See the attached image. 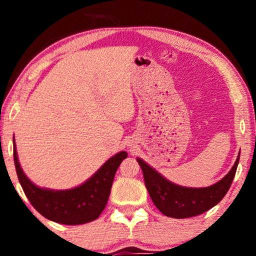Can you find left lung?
Listing matches in <instances>:
<instances>
[{"label":"left lung","mask_w":256,"mask_h":256,"mask_svg":"<svg viewBox=\"0 0 256 256\" xmlns=\"http://www.w3.org/2000/svg\"><path fill=\"white\" fill-rule=\"evenodd\" d=\"M239 157L240 155L222 180L212 186L200 188L178 186L166 180L142 160L138 158V162L142 169L146 190L156 208L170 218L184 219L202 214L225 197L236 176Z\"/></svg>","instance_id":"left-lung-1"}]
</instances>
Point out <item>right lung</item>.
<instances>
[{"instance_id": "add662e5", "label": "right lung", "mask_w": 256, "mask_h": 256, "mask_svg": "<svg viewBox=\"0 0 256 256\" xmlns=\"http://www.w3.org/2000/svg\"><path fill=\"white\" fill-rule=\"evenodd\" d=\"M126 157V152L116 154L78 188L54 191L38 188L28 180L20 169L16 149L14 148L17 177L31 205L46 219L64 225H82L99 218L110 197L115 172Z\"/></svg>"}]
</instances>
